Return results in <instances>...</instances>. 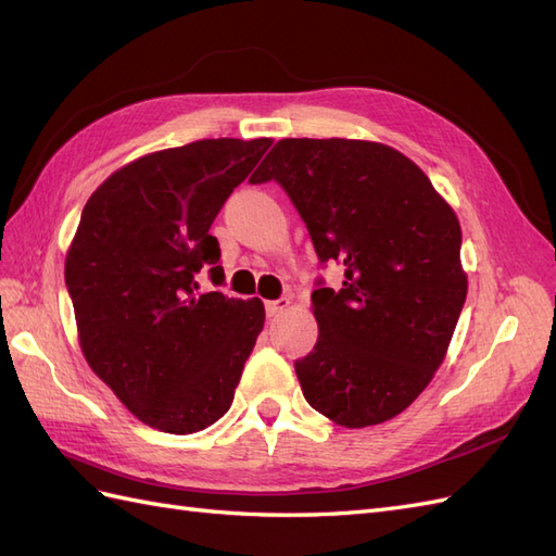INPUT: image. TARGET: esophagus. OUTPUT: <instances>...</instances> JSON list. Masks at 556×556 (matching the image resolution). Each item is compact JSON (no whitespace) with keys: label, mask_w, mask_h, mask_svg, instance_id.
<instances>
[{"label":"esophagus","mask_w":556,"mask_h":556,"mask_svg":"<svg viewBox=\"0 0 556 556\" xmlns=\"http://www.w3.org/2000/svg\"><path fill=\"white\" fill-rule=\"evenodd\" d=\"M290 304H292L290 296H280V299H274V301H266L264 308H266V315H268V317H276V315L288 311Z\"/></svg>","instance_id":"obj_1"}]
</instances>
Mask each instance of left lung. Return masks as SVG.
<instances>
[{
    "label": "left lung",
    "instance_id": "8db88e82",
    "mask_svg": "<svg viewBox=\"0 0 556 556\" xmlns=\"http://www.w3.org/2000/svg\"><path fill=\"white\" fill-rule=\"evenodd\" d=\"M276 180L341 290L311 294L315 348L294 362L311 406L362 429L406 410L431 382L466 301L462 227L399 150L357 139H282L250 182Z\"/></svg>",
    "mask_w": 556,
    "mask_h": 556
}]
</instances>
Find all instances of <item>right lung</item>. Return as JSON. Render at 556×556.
<instances>
[{
    "instance_id": "obj_1",
    "label": "right lung",
    "mask_w": 556,
    "mask_h": 556,
    "mask_svg": "<svg viewBox=\"0 0 556 556\" xmlns=\"http://www.w3.org/2000/svg\"><path fill=\"white\" fill-rule=\"evenodd\" d=\"M271 139H204L109 176L66 252L78 339L92 371L143 425L194 433L233 401L264 327L260 299L199 292L225 280L208 229Z\"/></svg>"
}]
</instances>
